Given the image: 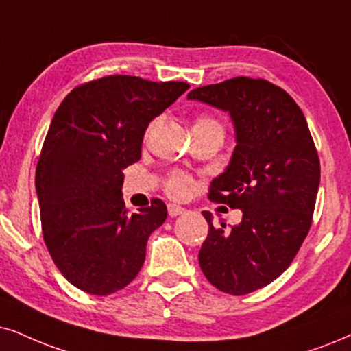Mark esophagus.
<instances>
[{"label":"esophagus","mask_w":351,"mask_h":351,"mask_svg":"<svg viewBox=\"0 0 351 351\" xmlns=\"http://www.w3.org/2000/svg\"><path fill=\"white\" fill-rule=\"evenodd\" d=\"M168 215L170 217H176V215H181V214H184V208L183 207H180V206H175V204H168Z\"/></svg>","instance_id":"obj_1"}]
</instances>
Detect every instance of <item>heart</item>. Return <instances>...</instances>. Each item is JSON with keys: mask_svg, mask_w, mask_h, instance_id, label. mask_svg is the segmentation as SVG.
Returning a JSON list of instances; mask_svg holds the SVG:
<instances>
[{"mask_svg": "<svg viewBox=\"0 0 351 351\" xmlns=\"http://www.w3.org/2000/svg\"><path fill=\"white\" fill-rule=\"evenodd\" d=\"M208 124H219L214 118L210 117H199L194 123V128L197 126H208ZM165 191L175 199L188 197L193 191V180L189 175L183 171H173L165 181Z\"/></svg>", "mask_w": 351, "mask_h": 351, "instance_id": "b5f03b06", "label": "heart"}]
</instances>
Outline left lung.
<instances>
[{
    "mask_svg": "<svg viewBox=\"0 0 351 351\" xmlns=\"http://www.w3.org/2000/svg\"><path fill=\"white\" fill-rule=\"evenodd\" d=\"M225 110L233 119L237 147L208 199L241 208L239 225L219 227L210 212L199 251L204 275L234 296L259 290L288 269L313 223L321 163L296 101L265 79L233 77L188 94Z\"/></svg>",
    "mask_w": 351,
    "mask_h": 351,
    "instance_id": "8db88e82",
    "label": "left lung"
}]
</instances>
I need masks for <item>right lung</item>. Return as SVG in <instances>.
<instances>
[{
	"label": "right lung",
	"mask_w": 351,
	"mask_h": 351,
	"mask_svg": "<svg viewBox=\"0 0 351 351\" xmlns=\"http://www.w3.org/2000/svg\"><path fill=\"white\" fill-rule=\"evenodd\" d=\"M189 88L105 76L74 87L48 128L35 170L43 241L64 278L90 295H112L131 283L145 259L150 233L167 206L130 214L123 170L141 158L149 123Z\"/></svg>",
	"instance_id": "add662e5"
}]
</instances>
